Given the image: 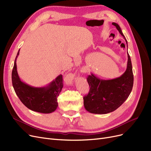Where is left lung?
I'll list each match as a JSON object with an SVG mask.
<instances>
[{
  "label": "left lung",
  "instance_id": "8db88e82",
  "mask_svg": "<svg viewBox=\"0 0 151 151\" xmlns=\"http://www.w3.org/2000/svg\"><path fill=\"white\" fill-rule=\"evenodd\" d=\"M120 35L127 41L122 32L120 26L112 22ZM127 66L124 73L116 78L104 80L91 74L87 77L90 91L83 97L85 109L92 114H105L111 112L127 100L132 90L134 75L132 63L127 52Z\"/></svg>",
  "mask_w": 151,
  "mask_h": 151
}]
</instances>
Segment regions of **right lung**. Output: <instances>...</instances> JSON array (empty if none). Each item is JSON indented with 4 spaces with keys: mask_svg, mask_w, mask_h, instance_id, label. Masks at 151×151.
<instances>
[{
    "mask_svg": "<svg viewBox=\"0 0 151 151\" xmlns=\"http://www.w3.org/2000/svg\"><path fill=\"white\" fill-rule=\"evenodd\" d=\"M19 50L12 71V85L16 95L22 103L32 111L43 114H50L55 111L58 106V96L63 86L62 75H60L45 87L37 88L28 85L21 80L17 73L16 60Z\"/></svg>",
    "mask_w": 151,
    "mask_h": 151,
    "instance_id": "add662e5",
    "label": "right lung"
}]
</instances>
